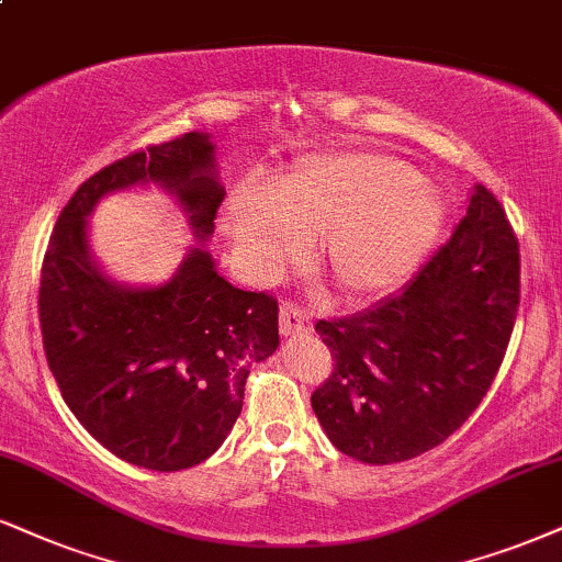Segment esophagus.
<instances>
[{"label": "esophagus", "mask_w": 562, "mask_h": 562, "mask_svg": "<svg viewBox=\"0 0 562 562\" xmlns=\"http://www.w3.org/2000/svg\"><path fill=\"white\" fill-rule=\"evenodd\" d=\"M279 317H281V334L283 336H302L310 330V315L292 302L281 304Z\"/></svg>", "instance_id": "1"}]
</instances>
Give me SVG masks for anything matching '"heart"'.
<instances>
[{
  "mask_svg": "<svg viewBox=\"0 0 562 562\" xmlns=\"http://www.w3.org/2000/svg\"><path fill=\"white\" fill-rule=\"evenodd\" d=\"M446 203L417 169L383 154L304 158L270 190L245 184L226 228L249 273L266 279L321 232L317 258L346 300H372L412 273L438 239Z\"/></svg>",
  "mask_w": 562,
  "mask_h": 562,
  "instance_id": "b5f03b06",
  "label": "heart"
}]
</instances>
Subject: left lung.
I'll list each match as a JSON object with an SVG mask.
<instances>
[{
  "instance_id": "8db88e82",
  "label": "left lung",
  "mask_w": 562,
  "mask_h": 562,
  "mask_svg": "<svg viewBox=\"0 0 562 562\" xmlns=\"http://www.w3.org/2000/svg\"><path fill=\"white\" fill-rule=\"evenodd\" d=\"M518 294V239L497 198L476 184L453 237L398 294L341 321H317L336 359L313 393L328 440L375 467L440 446L493 385Z\"/></svg>"
}]
</instances>
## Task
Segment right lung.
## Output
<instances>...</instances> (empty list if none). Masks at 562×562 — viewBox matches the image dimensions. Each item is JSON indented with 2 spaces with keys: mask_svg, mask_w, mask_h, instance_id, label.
Returning <instances> with one entry per match:
<instances>
[{
  "mask_svg": "<svg viewBox=\"0 0 562 562\" xmlns=\"http://www.w3.org/2000/svg\"><path fill=\"white\" fill-rule=\"evenodd\" d=\"M145 183L178 200L199 245L166 284L127 288L94 262L87 216L109 191ZM224 195L211 135L150 145L78 187L41 268V336L61 398L103 448L154 472L216 453L241 412L249 367L279 346L273 296L232 286L203 247Z\"/></svg>",
  "mask_w": 562,
  "mask_h": 562,
  "instance_id": "obj_1",
  "label": "right lung"
}]
</instances>
